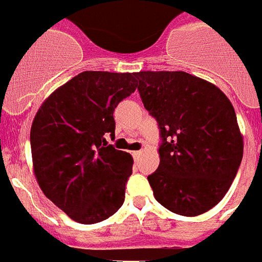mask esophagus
<instances>
[{"label":"esophagus","instance_id":"1","mask_svg":"<svg viewBox=\"0 0 262 262\" xmlns=\"http://www.w3.org/2000/svg\"><path fill=\"white\" fill-rule=\"evenodd\" d=\"M142 154V150H137V151H133V156L137 158V157H139Z\"/></svg>","mask_w":262,"mask_h":262}]
</instances>
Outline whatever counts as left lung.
Returning a JSON list of instances; mask_svg holds the SVG:
<instances>
[{
	"instance_id": "left-lung-1",
	"label": "left lung",
	"mask_w": 262,
	"mask_h": 262,
	"mask_svg": "<svg viewBox=\"0 0 262 262\" xmlns=\"http://www.w3.org/2000/svg\"><path fill=\"white\" fill-rule=\"evenodd\" d=\"M138 91L157 119L160 166L147 180L154 198L183 216H198L225 198L244 156V138L227 96L185 72H139Z\"/></svg>"
}]
</instances>
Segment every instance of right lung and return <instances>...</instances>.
Returning a JSON list of instances; mask_svg holds the SVG:
<instances>
[{"label":"right lung","instance_id":"obj_1","mask_svg":"<svg viewBox=\"0 0 262 262\" xmlns=\"http://www.w3.org/2000/svg\"><path fill=\"white\" fill-rule=\"evenodd\" d=\"M137 73L82 72L52 92L31 127L33 173L43 193L73 221L93 225L123 206L131 154L106 146L114 111L137 89Z\"/></svg>","mask_w":262,"mask_h":262}]
</instances>
